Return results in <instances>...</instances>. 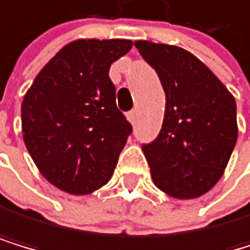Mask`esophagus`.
I'll use <instances>...</instances> for the list:
<instances>
[{
    "instance_id": "esophagus-1",
    "label": "esophagus",
    "mask_w": 250,
    "mask_h": 250,
    "mask_svg": "<svg viewBox=\"0 0 250 250\" xmlns=\"http://www.w3.org/2000/svg\"><path fill=\"white\" fill-rule=\"evenodd\" d=\"M126 119L130 120V124H136V120H137V111L136 109L130 111V113L126 114Z\"/></svg>"
}]
</instances>
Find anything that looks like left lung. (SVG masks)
<instances>
[{
    "label": "left lung",
    "instance_id": "1",
    "mask_svg": "<svg viewBox=\"0 0 250 250\" xmlns=\"http://www.w3.org/2000/svg\"><path fill=\"white\" fill-rule=\"evenodd\" d=\"M166 92L159 136L144 145L154 186L176 199L207 193L230 159L238 137L237 104L223 82L179 46L137 40Z\"/></svg>",
    "mask_w": 250,
    "mask_h": 250
}]
</instances>
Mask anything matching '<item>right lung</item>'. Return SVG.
Instances as JSON below:
<instances>
[{
    "label": "right lung",
    "instance_id": "1",
    "mask_svg": "<svg viewBox=\"0 0 250 250\" xmlns=\"http://www.w3.org/2000/svg\"><path fill=\"white\" fill-rule=\"evenodd\" d=\"M131 40L80 38L38 72L21 104L26 148L40 173L69 195H89L111 179L131 125L116 105L109 68Z\"/></svg>",
    "mask_w": 250,
    "mask_h": 250
}]
</instances>
